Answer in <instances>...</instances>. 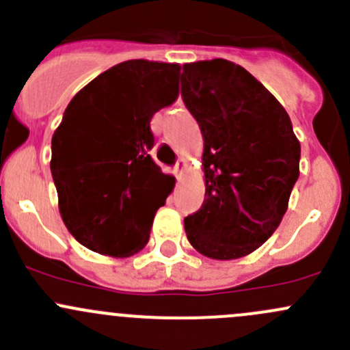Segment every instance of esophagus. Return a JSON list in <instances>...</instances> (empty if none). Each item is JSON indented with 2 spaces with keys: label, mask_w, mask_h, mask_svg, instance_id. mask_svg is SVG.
I'll return each instance as SVG.
<instances>
[{
  "label": "esophagus",
  "mask_w": 350,
  "mask_h": 350,
  "mask_svg": "<svg viewBox=\"0 0 350 350\" xmlns=\"http://www.w3.org/2000/svg\"><path fill=\"white\" fill-rule=\"evenodd\" d=\"M185 169H186V161L185 159H179L178 162H176V165H174V174H176V178H181L183 176V172H185Z\"/></svg>",
  "instance_id": "1"
}]
</instances>
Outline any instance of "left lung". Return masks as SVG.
<instances>
[{
	"label": "left lung",
	"instance_id": "8db88e82",
	"mask_svg": "<svg viewBox=\"0 0 350 350\" xmlns=\"http://www.w3.org/2000/svg\"><path fill=\"white\" fill-rule=\"evenodd\" d=\"M181 96L203 135L204 201L185 218L203 256H249L283 220L299 176V140L283 105L225 59L183 66Z\"/></svg>",
	"mask_w": 350,
	"mask_h": 350
}]
</instances>
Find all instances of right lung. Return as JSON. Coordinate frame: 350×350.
Listing matches in <instances>:
<instances>
[{
  "label": "right lung",
  "instance_id": "add662e5",
  "mask_svg": "<svg viewBox=\"0 0 350 350\" xmlns=\"http://www.w3.org/2000/svg\"><path fill=\"white\" fill-rule=\"evenodd\" d=\"M179 69L146 59L109 67L70 100L52 135L59 211L93 252L130 257L149 242L174 183L149 155L150 120L178 100Z\"/></svg>",
  "mask_w": 350,
  "mask_h": 350
}]
</instances>
